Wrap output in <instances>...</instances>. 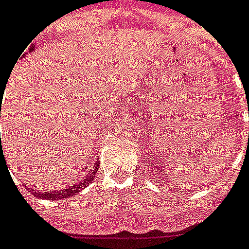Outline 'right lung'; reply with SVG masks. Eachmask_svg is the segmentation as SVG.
<instances>
[{
	"mask_svg": "<svg viewBox=\"0 0 249 249\" xmlns=\"http://www.w3.org/2000/svg\"><path fill=\"white\" fill-rule=\"evenodd\" d=\"M34 47H36V45H31L30 49H29V53H31V51L34 50ZM2 91L3 89L1 88V97H2ZM0 117H1V108H0ZM1 146H2V145H1ZM1 154H2V149H1ZM97 163H99V162H97ZM97 163H96V167H95V169H93V170H92L91 173L84 178V179H82L79 183H75L73 186H70V187H67V189H63V190H59V191H51V193H39V191L30 190V189H29V191H30L33 195L38 196V198H45V199H49V200H62L64 199V198H71L72 195H75L76 193L83 190V189H86V187H87L92 181H93V178H95V173H96V170L99 169Z\"/></svg>",
	"mask_w": 249,
	"mask_h": 249,
	"instance_id": "obj_1",
	"label": "right lung"
}]
</instances>
